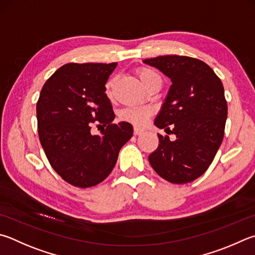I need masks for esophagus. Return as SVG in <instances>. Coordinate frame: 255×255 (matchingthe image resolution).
<instances>
[{
	"instance_id": "1",
	"label": "esophagus",
	"mask_w": 255,
	"mask_h": 255,
	"mask_svg": "<svg viewBox=\"0 0 255 255\" xmlns=\"http://www.w3.org/2000/svg\"><path fill=\"white\" fill-rule=\"evenodd\" d=\"M142 132H143V129L138 128V127H133V133H135L136 136L140 135V133H142Z\"/></svg>"
}]
</instances>
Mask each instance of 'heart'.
I'll use <instances>...</instances> for the list:
<instances>
[{"instance_id":"b5f03b06","label":"heart","mask_w":255,"mask_h":255,"mask_svg":"<svg viewBox=\"0 0 255 255\" xmlns=\"http://www.w3.org/2000/svg\"><path fill=\"white\" fill-rule=\"evenodd\" d=\"M139 79L147 88L149 87L152 82L155 81H161L160 76L155 70H151L149 68H143L138 72ZM115 83V78H110V79L106 82L105 86V92L108 97H112L113 95V87ZM151 115V109L149 107H127L120 112V118L125 122L131 123L137 126H141V125L147 122Z\"/></svg>"}]
</instances>
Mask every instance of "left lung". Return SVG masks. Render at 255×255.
I'll return each instance as SVG.
<instances>
[{
    "label": "left lung",
    "instance_id": "left-lung-1",
    "mask_svg": "<svg viewBox=\"0 0 255 255\" xmlns=\"http://www.w3.org/2000/svg\"><path fill=\"white\" fill-rule=\"evenodd\" d=\"M167 76L172 86L155 125L175 138L158 133L151 167L173 184L193 182L210 167L224 137L228 104L221 79L201 60L160 55L143 60Z\"/></svg>",
    "mask_w": 255,
    "mask_h": 255
}]
</instances>
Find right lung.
<instances>
[{
    "mask_svg": "<svg viewBox=\"0 0 255 255\" xmlns=\"http://www.w3.org/2000/svg\"><path fill=\"white\" fill-rule=\"evenodd\" d=\"M117 63H67L42 87L36 118L40 142L50 165L76 187L95 186L107 178L120 148L132 137L129 123L114 124L105 85ZM106 127L91 135L92 123Z\"/></svg>",
    "mask_w": 255,
    "mask_h": 255,
    "instance_id": "right-lung-1",
    "label": "right lung"
}]
</instances>
